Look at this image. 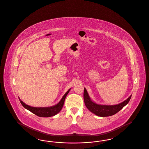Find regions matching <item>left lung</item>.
I'll return each instance as SVG.
<instances>
[{"label":"left lung","instance_id":"8db88e82","mask_svg":"<svg viewBox=\"0 0 149 149\" xmlns=\"http://www.w3.org/2000/svg\"><path fill=\"white\" fill-rule=\"evenodd\" d=\"M132 96L128 98L125 101L116 105H100L93 102L89 97L86 88H84V100L87 109L100 117L111 116L118 112L128 104Z\"/></svg>","mask_w":149,"mask_h":149}]
</instances>
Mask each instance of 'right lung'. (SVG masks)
I'll use <instances>...</instances> for the list:
<instances>
[{
    "label": "right lung",
    "instance_id": "1",
    "mask_svg": "<svg viewBox=\"0 0 149 149\" xmlns=\"http://www.w3.org/2000/svg\"><path fill=\"white\" fill-rule=\"evenodd\" d=\"M69 91L70 90H69L67 93H65V95L63 96V97L61 99V101L57 104L49 107H33L30 106H28L27 104H26L25 103L21 101L20 100V101L24 108L28 109L32 113L36 114V116L41 117H49L55 116L61 111L62 107L64 105L65 97L68 93L69 92Z\"/></svg>",
    "mask_w": 149,
    "mask_h": 149
}]
</instances>
